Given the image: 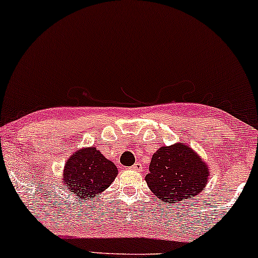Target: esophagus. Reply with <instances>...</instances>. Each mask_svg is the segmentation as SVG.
Here are the masks:
<instances>
[{
    "mask_svg": "<svg viewBox=\"0 0 258 258\" xmlns=\"http://www.w3.org/2000/svg\"><path fill=\"white\" fill-rule=\"evenodd\" d=\"M132 168H133V169H134V170H139V172H140V170L143 169V164L139 163V162H137V163L133 164Z\"/></svg>",
    "mask_w": 258,
    "mask_h": 258,
    "instance_id": "esophagus-1",
    "label": "esophagus"
}]
</instances>
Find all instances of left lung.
Wrapping results in <instances>:
<instances>
[{
    "label": "left lung",
    "mask_w": 258,
    "mask_h": 258,
    "mask_svg": "<svg viewBox=\"0 0 258 258\" xmlns=\"http://www.w3.org/2000/svg\"><path fill=\"white\" fill-rule=\"evenodd\" d=\"M145 176L150 190L166 204L194 199L204 191L210 169L186 144L162 146L153 153Z\"/></svg>",
    "instance_id": "8db88e82"
}]
</instances>
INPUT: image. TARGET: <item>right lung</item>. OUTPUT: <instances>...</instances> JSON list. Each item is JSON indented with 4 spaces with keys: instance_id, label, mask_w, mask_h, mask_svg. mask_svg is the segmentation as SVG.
I'll return each mask as SVG.
<instances>
[{
    "instance_id": "add662e5",
    "label": "right lung",
    "mask_w": 258,
    "mask_h": 258,
    "mask_svg": "<svg viewBox=\"0 0 258 258\" xmlns=\"http://www.w3.org/2000/svg\"><path fill=\"white\" fill-rule=\"evenodd\" d=\"M117 174L113 162L91 146L69 156L63 170V180L71 194L78 199L91 200L105 191Z\"/></svg>"
}]
</instances>
